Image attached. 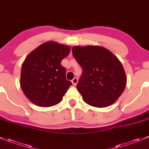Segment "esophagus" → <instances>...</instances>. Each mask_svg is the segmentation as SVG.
Listing matches in <instances>:
<instances>
[{
  "instance_id": "1",
  "label": "esophagus",
  "mask_w": 149,
  "mask_h": 149,
  "mask_svg": "<svg viewBox=\"0 0 149 149\" xmlns=\"http://www.w3.org/2000/svg\"><path fill=\"white\" fill-rule=\"evenodd\" d=\"M71 82H72V84H73V86H76L78 83V79L77 78H74V79L71 81Z\"/></svg>"
}]
</instances>
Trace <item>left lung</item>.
I'll return each instance as SVG.
<instances>
[{"instance_id": "8db88e82", "label": "left lung", "mask_w": 149, "mask_h": 149, "mask_svg": "<svg viewBox=\"0 0 149 149\" xmlns=\"http://www.w3.org/2000/svg\"><path fill=\"white\" fill-rule=\"evenodd\" d=\"M72 53L83 69L77 89L84 101L96 107H106L115 102L127 82L118 58L100 46H75Z\"/></svg>"}]
</instances>
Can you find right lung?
I'll return each instance as SVG.
<instances>
[{
  "instance_id": "right-lung-1",
  "label": "right lung",
  "mask_w": 149,
  "mask_h": 149,
  "mask_svg": "<svg viewBox=\"0 0 149 149\" xmlns=\"http://www.w3.org/2000/svg\"><path fill=\"white\" fill-rule=\"evenodd\" d=\"M70 51L69 46L47 42L29 54L22 67L20 85L31 102L43 107L61 102L72 85L61 65Z\"/></svg>"
}]
</instances>
